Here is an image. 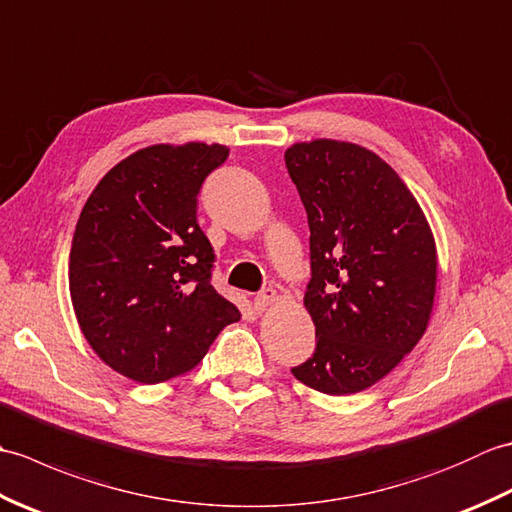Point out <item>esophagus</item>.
Wrapping results in <instances>:
<instances>
[{
    "mask_svg": "<svg viewBox=\"0 0 512 512\" xmlns=\"http://www.w3.org/2000/svg\"><path fill=\"white\" fill-rule=\"evenodd\" d=\"M275 299H277V292H275L273 288H264L262 292H259V295H255L253 306H255L257 312H262V310H266L268 306H273Z\"/></svg>",
    "mask_w": 512,
    "mask_h": 512,
    "instance_id": "34e87169",
    "label": "esophagus"
}]
</instances>
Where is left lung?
<instances>
[{
  "label": "left lung",
  "instance_id": "1",
  "mask_svg": "<svg viewBox=\"0 0 512 512\" xmlns=\"http://www.w3.org/2000/svg\"><path fill=\"white\" fill-rule=\"evenodd\" d=\"M306 206V310L317 347L292 367L328 396L356 394L387 376L422 339L436 297L438 255L407 184L374 151L319 138L286 151Z\"/></svg>",
  "mask_w": 512,
  "mask_h": 512
}]
</instances>
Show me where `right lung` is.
Instances as JSON below:
<instances>
[{"label":"right lung","mask_w":512,"mask_h":512,"mask_svg":"<svg viewBox=\"0 0 512 512\" xmlns=\"http://www.w3.org/2000/svg\"><path fill=\"white\" fill-rule=\"evenodd\" d=\"M224 145H151L121 160L85 202L70 248V297L92 350L154 385L198 365L239 310L211 286L198 224L202 182Z\"/></svg>","instance_id":"right-lung-1"}]
</instances>
